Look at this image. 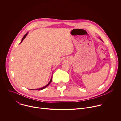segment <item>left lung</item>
I'll return each mask as SVG.
<instances>
[{
    "label": "left lung",
    "instance_id": "left-lung-1",
    "mask_svg": "<svg viewBox=\"0 0 121 121\" xmlns=\"http://www.w3.org/2000/svg\"><path fill=\"white\" fill-rule=\"evenodd\" d=\"M100 40H101V41H102V40H101V39H100Z\"/></svg>",
    "mask_w": 121,
    "mask_h": 121
}]
</instances>
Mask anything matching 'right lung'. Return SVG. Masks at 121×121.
<instances>
[{
	"instance_id": "obj_1",
	"label": "right lung",
	"mask_w": 121,
	"mask_h": 121,
	"mask_svg": "<svg viewBox=\"0 0 121 121\" xmlns=\"http://www.w3.org/2000/svg\"><path fill=\"white\" fill-rule=\"evenodd\" d=\"M27 34H28V33H27L26 34H25V35L24 36V37H23V38L22 39V41H21V43L23 41V40L24 39V38L26 37V36H27ZM52 78H53V76L52 77V78H51V80H50V81H49V82L48 83V84L47 85H46V86H44V87H43V88H40V89H36V90H38V91H40V90H43V89H44V88H45L46 87H47V86L50 84V83L51 82V81H52Z\"/></svg>"
}]
</instances>
